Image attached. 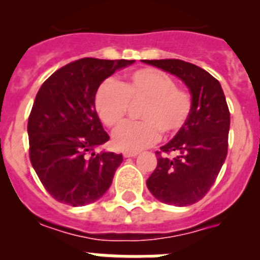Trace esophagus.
Here are the masks:
<instances>
[{"instance_id":"34e87169","label":"esophagus","mask_w":260,"mask_h":260,"mask_svg":"<svg viewBox=\"0 0 260 260\" xmlns=\"http://www.w3.org/2000/svg\"><path fill=\"white\" fill-rule=\"evenodd\" d=\"M138 155V152H130V151H125L123 152V157H135V156Z\"/></svg>"}]
</instances>
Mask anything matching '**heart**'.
Segmentation results:
<instances>
[{
  "label": "heart",
  "mask_w": 260,
  "mask_h": 260,
  "mask_svg": "<svg viewBox=\"0 0 260 260\" xmlns=\"http://www.w3.org/2000/svg\"><path fill=\"white\" fill-rule=\"evenodd\" d=\"M128 103H143L139 109V118L143 121L119 126L113 133V146L130 152L152 146L160 132L167 137L177 134L192 110L191 95L177 88L169 75L152 68L139 69L119 83L105 80L96 91V112L108 127L122 122Z\"/></svg>",
  "instance_id": "1"
}]
</instances>
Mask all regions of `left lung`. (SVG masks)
Listing matches in <instances>:
<instances>
[{
	"mask_svg": "<svg viewBox=\"0 0 260 260\" xmlns=\"http://www.w3.org/2000/svg\"><path fill=\"white\" fill-rule=\"evenodd\" d=\"M180 78L189 88L192 110L186 125L156 152L157 167L147 187L157 201L185 207L201 201L215 182L228 152L231 114L221 84L210 73L181 59H142Z\"/></svg>",
	"mask_w": 260,
	"mask_h": 260,
	"instance_id": "8db88e82",
	"label": "left lung"
}]
</instances>
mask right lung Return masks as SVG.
Returning a JSON list of instances; mask_svg holds the SVG:
<instances>
[{
	"instance_id": "right-lung-1",
	"label": "right lung",
	"mask_w": 260,
	"mask_h": 260,
	"mask_svg": "<svg viewBox=\"0 0 260 260\" xmlns=\"http://www.w3.org/2000/svg\"><path fill=\"white\" fill-rule=\"evenodd\" d=\"M134 62L78 59L53 73L39 89L27 126L29 160L56 201L86 206L112 185L123 157L95 152L109 141L95 109V95L107 78Z\"/></svg>"
}]
</instances>
